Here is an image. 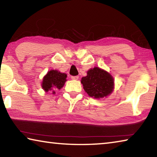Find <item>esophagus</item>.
Instances as JSON below:
<instances>
[{"label":"esophagus","instance_id":"obj_1","mask_svg":"<svg viewBox=\"0 0 157 157\" xmlns=\"http://www.w3.org/2000/svg\"><path fill=\"white\" fill-rule=\"evenodd\" d=\"M78 76H71V79H73V80H77V79H78Z\"/></svg>","mask_w":157,"mask_h":157}]
</instances>
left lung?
<instances>
[{
    "label": "left lung",
    "mask_w": 157,
    "mask_h": 157,
    "mask_svg": "<svg viewBox=\"0 0 157 157\" xmlns=\"http://www.w3.org/2000/svg\"><path fill=\"white\" fill-rule=\"evenodd\" d=\"M83 88L90 97L100 99L112 93L114 80L109 73L99 67L87 71V75L82 78Z\"/></svg>",
    "instance_id": "1"
}]
</instances>
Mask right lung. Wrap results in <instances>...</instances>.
<instances>
[{
    "label": "right lung",
    "instance_id": "obj_1",
    "mask_svg": "<svg viewBox=\"0 0 157 157\" xmlns=\"http://www.w3.org/2000/svg\"><path fill=\"white\" fill-rule=\"evenodd\" d=\"M67 75L62 73L57 70H51L47 73L44 77L41 86L46 92L53 91L52 94H55L54 89H61L63 86L66 81Z\"/></svg>",
    "mask_w": 157,
    "mask_h": 157
}]
</instances>
